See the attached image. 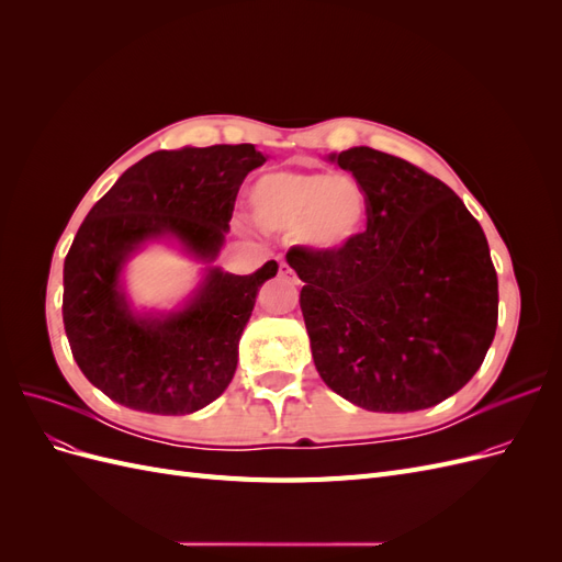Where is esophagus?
Segmentation results:
<instances>
[{
    "instance_id": "esophagus-1",
    "label": "esophagus",
    "mask_w": 562,
    "mask_h": 562,
    "mask_svg": "<svg viewBox=\"0 0 562 562\" xmlns=\"http://www.w3.org/2000/svg\"><path fill=\"white\" fill-rule=\"evenodd\" d=\"M279 274H281V277H285L288 281H293V283H297V274H295V271H293L291 267H288L285 262H281V267H279Z\"/></svg>"
}]
</instances>
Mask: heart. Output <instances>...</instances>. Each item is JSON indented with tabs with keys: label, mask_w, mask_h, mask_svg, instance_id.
<instances>
[{
	"label": "heart",
	"mask_w": 562,
	"mask_h": 562,
	"mask_svg": "<svg viewBox=\"0 0 562 562\" xmlns=\"http://www.w3.org/2000/svg\"><path fill=\"white\" fill-rule=\"evenodd\" d=\"M250 211L267 232H302L312 246L335 250L361 229L363 194L351 180L271 171L252 182Z\"/></svg>",
	"instance_id": "obj_1"
}]
</instances>
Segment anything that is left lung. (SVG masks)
<instances>
[{
  "label": "left lung",
  "mask_w": 562,
  "mask_h": 562,
  "mask_svg": "<svg viewBox=\"0 0 562 562\" xmlns=\"http://www.w3.org/2000/svg\"><path fill=\"white\" fill-rule=\"evenodd\" d=\"M361 184L368 229L337 250L285 260L314 366L335 394L372 413H415L457 394L497 330L487 239L446 182L372 147L330 155Z\"/></svg>",
  "instance_id": "1"
}]
</instances>
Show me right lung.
Masks as SVG:
<instances>
[{
    "instance_id": "add662e5",
    "label": "right lung",
    "mask_w": 562,
    "mask_h": 562,
    "mask_svg": "<svg viewBox=\"0 0 562 562\" xmlns=\"http://www.w3.org/2000/svg\"><path fill=\"white\" fill-rule=\"evenodd\" d=\"M265 161L248 143L151 151L81 223L63 267V323L77 366L114 403L190 415L229 386L255 297L279 265L236 277L213 262L244 178ZM155 240L204 265L171 313H138L123 288L125 262Z\"/></svg>"
}]
</instances>
